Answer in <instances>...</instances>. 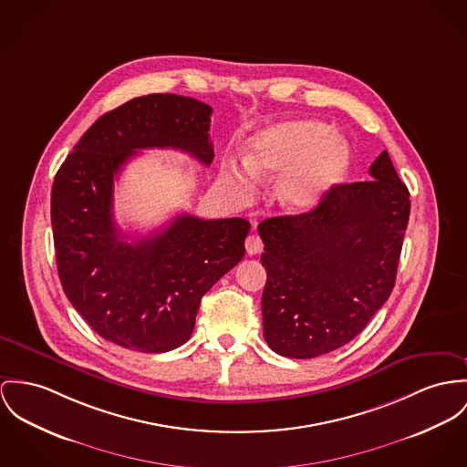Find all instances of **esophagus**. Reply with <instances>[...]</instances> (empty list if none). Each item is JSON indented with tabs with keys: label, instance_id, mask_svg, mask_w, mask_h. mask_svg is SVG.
I'll use <instances>...</instances> for the list:
<instances>
[{
	"label": "esophagus",
	"instance_id": "34e87169",
	"mask_svg": "<svg viewBox=\"0 0 467 467\" xmlns=\"http://www.w3.org/2000/svg\"><path fill=\"white\" fill-rule=\"evenodd\" d=\"M245 251H247V254H251V255H255V254H259V252L263 251V242H261V238H259L257 233H251V234L247 236V240H245Z\"/></svg>",
	"mask_w": 467,
	"mask_h": 467
}]
</instances>
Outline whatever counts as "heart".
I'll use <instances>...</instances> for the list:
<instances>
[{
  "instance_id": "heart-1",
  "label": "heart",
  "mask_w": 467,
  "mask_h": 467,
  "mask_svg": "<svg viewBox=\"0 0 467 467\" xmlns=\"http://www.w3.org/2000/svg\"><path fill=\"white\" fill-rule=\"evenodd\" d=\"M348 144L320 120H289L259 131L245 152V163L227 161L222 178L242 199H251L257 180L279 176L275 195L289 212L317 208L345 178Z\"/></svg>"
}]
</instances>
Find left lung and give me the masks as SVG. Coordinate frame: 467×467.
<instances>
[{"label":"left lung","instance_id":"obj_1","mask_svg":"<svg viewBox=\"0 0 467 467\" xmlns=\"http://www.w3.org/2000/svg\"><path fill=\"white\" fill-rule=\"evenodd\" d=\"M369 176L336 184L307 213L257 225L263 330L279 356L311 359L347 345L389 298L410 201L388 150Z\"/></svg>","mask_w":467,"mask_h":467}]
</instances>
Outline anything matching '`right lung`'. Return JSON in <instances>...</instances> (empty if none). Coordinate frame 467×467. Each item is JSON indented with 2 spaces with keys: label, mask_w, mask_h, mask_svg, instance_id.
<instances>
[{
  "label": "right lung",
  "mask_w": 467,
  "mask_h": 467,
  "mask_svg": "<svg viewBox=\"0 0 467 467\" xmlns=\"http://www.w3.org/2000/svg\"><path fill=\"white\" fill-rule=\"evenodd\" d=\"M212 107L149 94L99 117L74 145L51 190L57 268L74 309L101 337L145 354L193 332L201 298L245 254V218L176 216L133 244L113 220V181L139 149H180L213 161Z\"/></svg>",
  "instance_id": "1"
}]
</instances>
